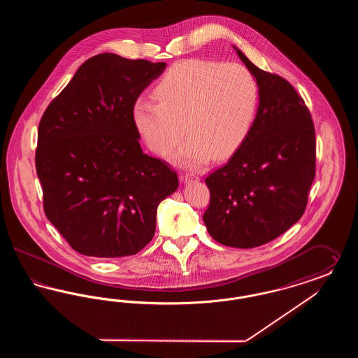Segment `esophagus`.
I'll list each match as a JSON object with an SVG mask.
<instances>
[{
	"label": "esophagus",
	"mask_w": 358,
	"mask_h": 358,
	"mask_svg": "<svg viewBox=\"0 0 358 358\" xmlns=\"http://www.w3.org/2000/svg\"><path fill=\"white\" fill-rule=\"evenodd\" d=\"M200 180V174L196 171L187 173L184 176V182H192V181H199Z\"/></svg>",
	"instance_id": "1"
}]
</instances>
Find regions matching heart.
<instances>
[{"label":"heart","instance_id":"obj_1","mask_svg":"<svg viewBox=\"0 0 358 358\" xmlns=\"http://www.w3.org/2000/svg\"><path fill=\"white\" fill-rule=\"evenodd\" d=\"M153 96L133 106L138 133L154 153L166 155L184 125L187 139L177 161L194 168L210 155L228 157L243 143L255 120L259 87L251 71L238 63L187 59L161 76Z\"/></svg>","mask_w":358,"mask_h":358}]
</instances>
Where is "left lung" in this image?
I'll return each mask as SVG.
<instances>
[{
  "mask_svg": "<svg viewBox=\"0 0 358 358\" xmlns=\"http://www.w3.org/2000/svg\"><path fill=\"white\" fill-rule=\"evenodd\" d=\"M235 50L255 76L259 107L236 153L205 178L210 200L203 219L220 244L255 248L285 234L305 213L315 177V130L295 88Z\"/></svg>",
  "mask_w": 358,
  "mask_h": 358,
  "instance_id": "1",
  "label": "left lung"
}]
</instances>
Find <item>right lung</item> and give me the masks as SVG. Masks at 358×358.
<instances>
[{"label":"right lung","instance_id":"add662e5","mask_svg":"<svg viewBox=\"0 0 358 358\" xmlns=\"http://www.w3.org/2000/svg\"><path fill=\"white\" fill-rule=\"evenodd\" d=\"M166 63L101 53L85 62L44 111L36 171L48 220L85 256L136 255L177 173L139 145L133 106Z\"/></svg>","mask_w":358,"mask_h":358}]
</instances>
